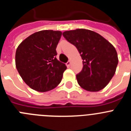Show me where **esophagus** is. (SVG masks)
Here are the masks:
<instances>
[{"label":"esophagus","mask_w":131,"mask_h":131,"mask_svg":"<svg viewBox=\"0 0 131 131\" xmlns=\"http://www.w3.org/2000/svg\"><path fill=\"white\" fill-rule=\"evenodd\" d=\"M66 64L67 67H69L70 66V64H71V61H70V60H68V62H67Z\"/></svg>","instance_id":"34e87169"}]
</instances>
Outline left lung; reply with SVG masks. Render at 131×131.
I'll list each match as a JSON object with an SVG mask.
<instances>
[{
	"instance_id": "1",
	"label": "left lung",
	"mask_w": 131,
	"mask_h": 131,
	"mask_svg": "<svg viewBox=\"0 0 131 131\" xmlns=\"http://www.w3.org/2000/svg\"><path fill=\"white\" fill-rule=\"evenodd\" d=\"M63 36L77 48L83 60V69L76 75L80 86L90 92L106 87L118 63L114 47L100 34L85 29L66 31Z\"/></svg>"
}]
</instances>
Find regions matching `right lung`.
Listing matches in <instances>:
<instances>
[{"instance_id":"obj_1","label":"right lung","mask_w":131,"mask_h":131,"mask_svg":"<svg viewBox=\"0 0 131 131\" xmlns=\"http://www.w3.org/2000/svg\"><path fill=\"white\" fill-rule=\"evenodd\" d=\"M62 34L60 31H38L23 40L17 48V70L24 82L35 91H49L62 81L67 67L56 58V48Z\"/></svg>"}]
</instances>
